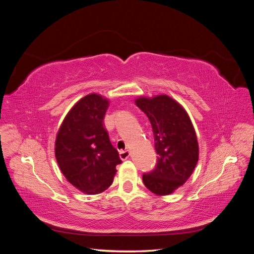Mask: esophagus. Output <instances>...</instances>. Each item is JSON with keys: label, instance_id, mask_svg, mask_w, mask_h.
<instances>
[{"label": "esophagus", "instance_id": "esophagus-1", "mask_svg": "<svg viewBox=\"0 0 254 254\" xmlns=\"http://www.w3.org/2000/svg\"><path fill=\"white\" fill-rule=\"evenodd\" d=\"M129 156H130L129 150H121L120 151V158L122 160H127L129 158Z\"/></svg>", "mask_w": 254, "mask_h": 254}]
</instances>
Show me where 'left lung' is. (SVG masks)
<instances>
[{"instance_id":"1","label":"left lung","mask_w":254,"mask_h":254,"mask_svg":"<svg viewBox=\"0 0 254 254\" xmlns=\"http://www.w3.org/2000/svg\"><path fill=\"white\" fill-rule=\"evenodd\" d=\"M134 102L149 119L158 153L155 170L143 175V182L153 194L170 195L186 183L198 162L194 126L186 109L166 94L140 96Z\"/></svg>"}]
</instances>
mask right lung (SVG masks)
<instances>
[{
	"mask_svg": "<svg viewBox=\"0 0 254 254\" xmlns=\"http://www.w3.org/2000/svg\"><path fill=\"white\" fill-rule=\"evenodd\" d=\"M108 98L91 93L76 103L61 123L55 157L61 173L74 188L88 195L108 189L121 164L104 126Z\"/></svg>",
	"mask_w": 254,
	"mask_h": 254,
	"instance_id": "add662e5",
	"label": "right lung"
}]
</instances>
